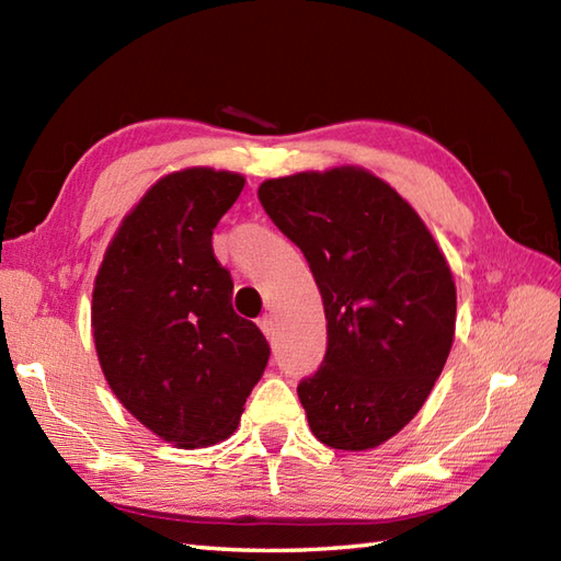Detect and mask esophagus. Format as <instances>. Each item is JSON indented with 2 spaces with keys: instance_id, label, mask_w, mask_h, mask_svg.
<instances>
[{
  "instance_id": "1",
  "label": "esophagus",
  "mask_w": 561,
  "mask_h": 561,
  "mask_svg": "<svg viewBox=\"0 0 561 561\" xmlns=\"http://www.w3.org/2000/svg\"><path fill=\"white\" fill-rule=\"evenodd\" d=\"M257 325H260L262 332H265L267 340L274 337V320H272V316H262V318L257 320Z\"/></svg>"
}]
</instances>
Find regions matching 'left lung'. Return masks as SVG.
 Here are the masks:
<instances>
[{"label": "left lung", "instance_id": "1", "mask_svg": "<svg viewBox=\"0 0 561 561\" xmlns=\"http://www.w3.org/2000/svg\"><path fill=\"white\" fill-rule=\"evenodd\" d=\"M257 197L323 296L328 350L296 388L311 432L330 448H376L444 371L456 332L448 262L420 214L364 169L274 178Z\"/></svg>", "mask_w": 561, "mask_h": 561}]
</instances>
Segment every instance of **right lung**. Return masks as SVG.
I'll use <instances>...</instances> for the list:
<instances>
[{
  "label": "right lung",
  "instance_id": "obj_1",
  "mask_svg": "<svg viewBox=\"0 0 561 561\" xmlns=\"http://www.w3.org/2000/svg\"><path fill=\"white\" fill-rule=\"evenodd\" d=\"M245 178L185 169L161 178L123 219L91 306L99 362L129 414L178 448L229 438L270 359L233 311L231 272L211 233Z\"/></svg>",
  "mask_w": 561,
  "mask_h": 561
}]
</instances>
